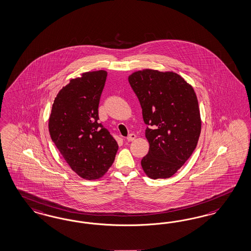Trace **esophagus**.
<instances>
[{"label": "esophagus", "instance_id": "obj_1", "mask_svg": "<svg viewBox=\"0 0 251 251\" xmlns=\"http://www.w3.org/2000/svg\"><path fill=\"white\" fill-rule=\"evenodd\" d=\"M135 138H136V135H135L134 133H130V134L126 137V140H127L128 142H130V141H133Z\"/></svg>", "mask_w": 251, "mask_h": 251}]
</instances>
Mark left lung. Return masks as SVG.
I'll list each match as a JSON object with an SVG mask.
<instances>
[{
    "label": "left lung",
    "instance_id": "left-lung-1",
    "mask_svg": "<svg viewBox=\"0 0 251 251\" xmlns=\"http://www.w3.org/2000/svg\"><path fill=\"white\" fill-rule=\"evenodd\" d=\"M129 82L147 125L149 151L141 165L151 179H167L196 149L201 131L199 102L189 83L174 72L136 71Z\"/></svg>",
    "mask_w": 251,
    "mask_h": 251
}]
</instances>
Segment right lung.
<instances>
[{"label":"right lung","mask_w":251,"mask_h":251,"mask_svg":"<svg viewBox=\"0 0 251 251\" xmlns=\"http://www.w3.org/2000/svg\"><path fill=\"white\" fill-rule=\"evenodd\" d=\"M107 72H85L63 87L49 118L52 141L72 171L83 179L102 177L111 167L118 143L99 123L98 106Z\"/></svg>","instance_id":"1"}]
</instances>
